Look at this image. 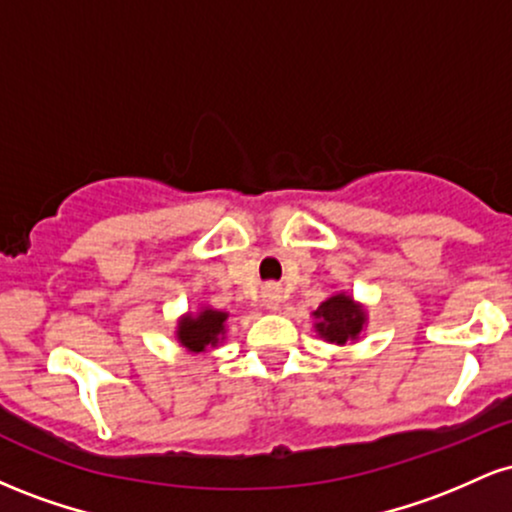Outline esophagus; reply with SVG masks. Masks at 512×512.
Listing matches in <instances>:
<instances>
[{"label": "esophagus", "instance_id": "34e87169", "mask_svg": "<svg viewBox=\"0 0 512 512\" xmlns=\"http://www.w3.org/2000/svg\"><path fill=\"white\" fill-rule=\"evenodd\" d=\"M262 301L269 310L279 308V303H281V289H279V286H274V284L267 286V289H264V293H262Z\"/></svg>", "mask_w": 512, "mask_h": 512}]
</instances>
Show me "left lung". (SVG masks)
<instances>
[{
  "label": "left lung",
  "mask_w": 512,
  "mask_h": 512,
  "mask_svg": "<svg viewBox=\"0 0 512 512\" xmlns=\"http://www.w3.org/2000/svg\"><path fill=\"white\" fill-rule=\"evenodd\" d=\"M313 315L320 320L317 322V332L337 344H346L349 339H356L363 327V320H366L361 305H356L354 298L344 296V293L327 298Z\"/></svg>",
  "instance_id": "left-lung-1"
}]
</instances>
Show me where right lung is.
I'll return each instance as SVG.
<instances>
[{"instance_id": "obj_1", "label": "right lung", "mask_w": 512, "mask_h": 512, "mask_svg": "<svg viewBox=\"0 0 512 512\" xmlns=\"http://www.w3.org/2000/svg\"><path fill=\"white\" fill-rule=\"evenodd\" d=\"M226 313L219 310H202L197 317L187 315L178 325V339L185 349L204 351L207 346L219 344V337L223 334V322H226Z\"/></svg>"}]
</instances>
